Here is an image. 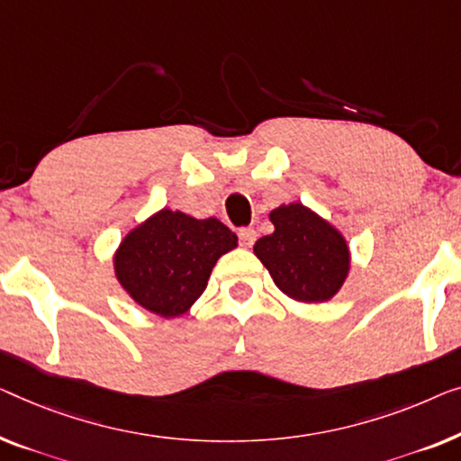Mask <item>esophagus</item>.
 <instances>
[{
  "instance_id": "34e87169",
  "label": "esophagus",
  "mask_w": 461,
  "mask_h": 461,
  "mask_svg": "<svg viewBox=\"0 0 461 461\" xmlns=\"http://www.w3.org/2000/svg\"><path fill=\"white\" fill-rule=\"evenodd\" d=\"M258 239V232L253 229H241L239 230V241H241L243 247H251L253 243H256Z\"/></svg>"
}]
</instances>
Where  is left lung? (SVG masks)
Here are the masks:
<instances>
[{"label":"left lung","mask_w":461,"mask_h":461,"mask_svg":"<svg viewBox=\"0 0 461 461\" xmlns=\"http://www.w3.org/2000/svg\"><path fill=\"white\" fill-rule=\"evenodd\" d=\"M270 222L275 232L258 239L253 253L278 289L302 303L335 297L351 268L349 245L341 232L297 202L272 210Z\"/></svg>","instance_id":"left-lung-1"}]
</instances>
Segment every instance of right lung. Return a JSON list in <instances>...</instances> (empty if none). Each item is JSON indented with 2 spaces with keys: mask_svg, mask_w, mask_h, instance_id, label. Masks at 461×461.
<instances>
[{
  "mask_svg": "<svg viewBox=\"0 0 461 461\" xmlns=\"http://www.w3.org/2000/svg\"><path fill=\"white\" fill-rule=\"evenodd\" d=\"M235 247L237 235L218 218L197 220L164 208L122 239L114 272L143 310L176 318L197 302L212 268Z\"/></svg>",
  "mask_w": 461,
  "mask_h": 461,
  "instance_id": "1",
  "label": "right lung"
}]
</instances>
